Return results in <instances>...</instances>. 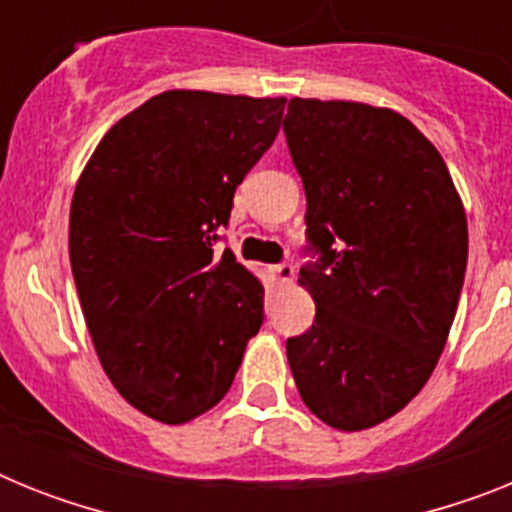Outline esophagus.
Here are the masks:
<instances>
[{"label":"esophagus","mask_w":512,"mask_h":512,"mask_svg":"<svg viewBox=\"0 0 512 512\" xmlns=\"http://www.w3.org/2000/svg\"><path fill=\"white\" fill-rule=\"evenodd\" d=\"M274 277H277L282 284L292 282V277H295V266L289 264V261H282V264H274Z\"/></svg>","instance_id":"esophagus-1"}]
</instances>
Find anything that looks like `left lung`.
Returning a JSON list of instances; mask_svg holds the SVG:
<instances>
[{
    "instance_id": "left-lung-1",
    "label": "left lung",
    "mask_w": 512,
    "mask_h": 512,
    "mask_svg": "<svg viewBox=\"0 0 512 512\" xmlns=\"http://www.w3.org/2000/svg\"><path fill=\"white\" fill-rule=\"evenodd\" d=\"M289 156L307 197L300 284L315 320L287 338L302 402L338 431L400 413L441 356L464 271L467 217L441 153L395 110L289 99Z\"/></svg>"
}]
</instances>
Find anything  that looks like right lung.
<instances>
[{
    "label": "right lung",
    "mask_w": 512,
    "mask_h": 512,
    "mask_svg": "<svg viewBox=\"0 0 512 512\" xmlns=\"http://www.w3.org/2000/svg\"><path fill=\"white\" fill-rule=\"evenodd\" d=\"M284 102L156 94L107 130L76 184L81 310L110 382L148 418L179 425L215 408L264 323L261 282L215 243Z\"/></svg>",
    "instance_id": "add662e5"
}]
</instances>
